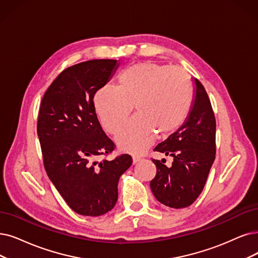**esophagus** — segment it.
Instances as JSON below:
<instances>
[{
	"mask_svg": "<svg viewBox=\"0 0 258 258\" xmlns=\"http://www.w3.org/2000/svg\"><path fill=\"white\" fill-rule=\"evenodd\" d=\"M141 160H142V159H141L140 157H133V158H132V163H133V164H137V163H139Z\"/></svg>",
	"mask_w": 258,
	"mask_h": 258,
	"instance_id": "34e87169",
	"label": "esophagus"
}]
</instances>
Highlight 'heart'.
Wrapping results in <instances>:
<instances>
[{"instance_id": "1", "label": "heart", "mask_w": 258, "mask_h": 258, "mask_svg": "<svg viewBox=\"0 0 258 258\" xmlns=\"http://www.w3.org/2000/svg\"><path fill=\"white\" fill-rule=\"evenodd\" d=\"M192 102L191 84L182 69L159 63H138L123 70L117 87H104L94 96V107L104 128L115 133L132 107L137 116L115 138L119 149L142 153L157 132L168 136L186 120Z\"/></svg>"}]
</instances>
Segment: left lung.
<instances>
[{
    "mask_svg": "<svg viewBox=\"0 0 258 258\" xmlns=\"http://www.w3.org/2000/svg\"><path fill=\"white\" fill-rule=\"evenodd\" d=\"M192 80L195 93L186 120L154 148L173 158L171 166L152 160L157 174L150 188L159 202L172 209L187 208L199 197L215 160V115L204 87L198 79Z\"/></svg>",
    "mask_w": 258,
    "mask_h": 258,
    "instance_id": "obj_1",
    "label": "left lung"
}]
</instances>
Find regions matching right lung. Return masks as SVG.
<instances>
[{
  "label": "right lung",
  "instance_id": "obj_1",
  "mask_svg": "<svg viewBox=\"0 0 258 258\" xmlns=\"http://www.w3.org/2000/svg\"><path fill=\"white\" fill-rule=\"evenodd\" d=\"M118 66L117 60L96 59L70 67L41 101L37 132L46 173L79 215L95 217L114 208L118 180L132 164L129 154L96 161L113 151L114 143L100 126L93 98Z\"/></svg>",
  "mask_w": 258,
  "mask_h": 258
}]
</instances>
